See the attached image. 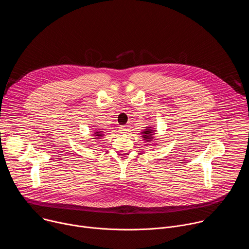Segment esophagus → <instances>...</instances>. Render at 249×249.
<instances>
[{
	"label": "esophagus",
	"mask_w": 249,
	"mask_h": 249,
	"mask_svg": "<svg viewBox=\"0 0 249 249\" xmlns=\"http://www.w3.org/2000/svg\"><path fill=\"white\" fill-rule=\"evenodd\" d=\"M119 129H120L119 131H120L121 133H123V134H124V133H127V127H126V126H121Z\"/></svg>",
	"instance_id": "34e87169"
}]
</instances>
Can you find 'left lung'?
<instances>
[{
	"instance_id": "obj_1",
	"label": "left lung",
	"mask_w": 249,
	"mask_h": 249,
	"mask_svg": "<svg viewBox=\"0 0 249 249\" xmlns=\"http://www.w3.org/2000/svg\"><path fill=\"white\" fill-rule=\"evenodd\" d=\"M156 130H154L152 127H146V129L142 132V137H143V140H145L146 142H151L154 139V134H155Z\"/></svg>"
}]
</instances>
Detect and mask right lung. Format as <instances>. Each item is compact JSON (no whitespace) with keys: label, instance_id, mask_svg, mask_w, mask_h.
I'll return each instance as SVG.
<instances>
[{"label":"right lung","instance_id":"obj_1","mask_svg":"<svg viewBox=\"0 0 249 249\" xmlns=\"http://www.w3.org/2000/svg\"><path fill=\"white\" fill-rule=\"evenodd\" d=\"M103 135H104V132H103L101 129H100V130H96V131L94 132V134H93V136H94L93 139L99 140L101 137H103Z\"/></svg>","mask_w":249,"mask_h":249}]
</instances>
